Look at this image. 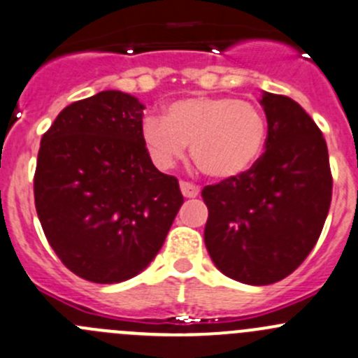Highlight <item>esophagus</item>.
<instances>
[{
    "instance_id": "1",
    "label": "esophagus",
    "mask_w": 358,
    "mask_h": 358,
    "mask_svg": "<svg viewBox=\"0 0 358 358\" xmlns=\"http://www.w3.org/2000/svg\"><path fill=\"white\" fill-rule=\"evenodd\" d=\"M180 189H182V194L185 197H197L201 192L199 187L190 182H180Z\"/></svg>"
}]
</instances>
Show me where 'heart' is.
I'll return each mask as SVG.
<instances>
[{"instance_id": "obj_1", "label": "heart", "mask_w": 358, "mask_h": 358, "mask_svg": "<svg viewBox=\"0 0 358 358\" xmlns=\"http://www.w3.org/2000/svg\"><path fill=\"white\" fill-rule=\"evenodd\" d=\"M267 124L255 105L231 96H190L173 101L166 117L141 120V140L159 169L187 152L204 175L232 180L253 168L266 147Z\"/></svg>"}]
</instances>
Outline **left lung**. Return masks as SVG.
<instances>
[{
    "label": "left lung",
    "mask_w": 358,
    "mask_h": 358,
    "mask_svg": "<svg viewBox=\"0 0 358 358\" xmlns=\"http://www.w3.org/2000/svg\"><path fill=\"white\" fill-rule=\"evenodd\" d=\"M266 152L250 171L204 187V243L215 266L246 285L287 278L317 245L332 197L322 131L299 103L262 92Z\"/></svg>",
    "instance_id": "left-lung-1"
}]
</instances>
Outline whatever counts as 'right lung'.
Instances as JSON below:
<instances>
[{"mask_svg":"<svg viewBox=\"0 0 358 358\" xmlns=\"http://www.w3.org/2000/svg\"><path fill=\"white\" fill-rule=\"evenodd\" d=\"M145 106L103 91L66 106L41 136L34 204L61 262L94 283H120L154 260L183 204L141 140Z\"/></svg>","mask_w":358,"mask_h":358,"instance_id":"1","label":"right lung"}]
</instances>
